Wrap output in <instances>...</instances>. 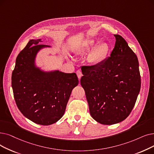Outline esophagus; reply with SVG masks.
<instances>
[{"label":"esophagus","instance_id":"esophagus-1","mask_svg":"<svg viewBox=\"0 0 154 154\" xmlns=\"http://www.w3.org/2000/svg\"><path fill=\"white\" fill-rule=\"evenodd\" d=\"M76 73H77V77H78V78L80 79L81 78V77L82 76V72H81V70H77V72H76Z\"/></svg>","mask_w":154,"mask_h":154}]
</instances>
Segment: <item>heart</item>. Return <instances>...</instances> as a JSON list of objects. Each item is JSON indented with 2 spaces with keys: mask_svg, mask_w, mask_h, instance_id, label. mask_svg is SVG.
I'll return each instance as SVG.
<instances>
[{
  "mask_svg": "<svg viewBox=\"0 0 154 154\" xmlns=\"http://www.w3.org/2000/svg\"><path fill=\"white\" fill-rule=\"evenodd\" d=\"M96 41L94 39H90L86 42L81 51L82 53H85L89 51L95 45ZM108 51V46L106 43L102 42L97 45L94 48L91 55V60L93 62H98L105 57Z\"/></svg>",
  "mask_w": 154,
  "mask_h": 154,
  "instance_id": "obj_1",
  "label": "heart"
}]
</instances>
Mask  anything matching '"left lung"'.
I'll return each instance as SVG.
<instances>
[{
	"mask_svg": "<svg viewBox=\"0 0 154 154\" xmlns=\"http://www.w3.org/2000/svg\"><path fill=\"white\" fill-rule=\"evenodd\" d=\"M114 36L110 57L96 65L81 66V84L90 114L103 125L116 124L128 117L141 87L137 55L122 36Z\"/></svg>",
	"mask_w": 154,
	"mask_h": 154,
	"instance_id": "1",
	"label": "left lung"
}]
</instances>
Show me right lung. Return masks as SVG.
Segmentation results:
<instances>
[{
	"label": "right lung",
	"instance_id": "obj_1",
	"mask_svg": "<svg viewBox=\"0 0 154 154\" xmlns=\"http://www.w3.org/2000/svg\"><path fill=\"white\" fill-rule=\"evenodd\" d=\"M41 39H31L17 55L12 73V88L16 105L32 122L50 125L60 119L72 89L79 84L75 73L44 72L36 67L38 52L50 46L39 45Z\"/></svg>",
	"mask_w": 154,
	"mask_h": 154
}]
</instances>
